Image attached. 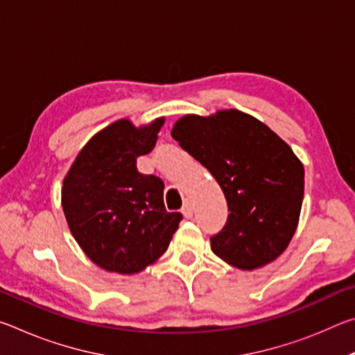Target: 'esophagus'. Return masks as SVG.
<instances>
[{
  "label": "esophagus",
  "instance_id": "1",
  "mask_svg": "<svg viewBox=\"0 0 355 355\" xmlns=\"http://www.w3.org/2000/svg\"><path fill=\"white\" fill-rule=\"evenodd\" d=\"M182 213H183V216H184L186 219H191L192 218V214H194V207H192L191 202H186L184 203Z\"/></svg>",
  "mask_w": 355,
  "mask_h": 355
}]
</instances>
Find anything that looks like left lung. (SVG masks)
<instances>
[{
	"instance_id": "8db88e82",
	"label": "left lung",
	"mask_w": 355,
	"mask_h": 355,
	"mask_svg": "<svg viewBox=\"0 0 355 355\" xmlns=\"http://www.w3.org/2000/svg\"><path fill=\"white\" fill-rule=\"evenodd\" d=\"M184 152L207 167L224 192L225 225L211 250L241 269L275 260L296 232L304 166L271 128L238 110L184 116L172 130Z\"/></svg>"
}]
</instances>
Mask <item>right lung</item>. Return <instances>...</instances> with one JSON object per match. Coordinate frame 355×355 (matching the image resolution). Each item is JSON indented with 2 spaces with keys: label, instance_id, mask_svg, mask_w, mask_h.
I'll return each mask as SVG.
<instances>
[{
  "label": "right lung",
  "instance_id": "1",
  "mask_svg": "<svg viewBox=\"0 0 355 355\" xmlns=\"http://www.w3.org/2000/svg\"><path fill=\"white\" fill-rule=\"evenodd\" d=\"M164 119L136 128L119 120L78 153L62 186V208L71 235L106 271L135 274L164 254L183 216L167 213L164 183L144 175L137 156L153 150Z\"/></svg>",
  "mask_w": 355,
  "mask_h": 355
}]
</instances>
